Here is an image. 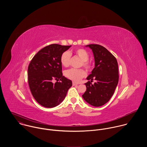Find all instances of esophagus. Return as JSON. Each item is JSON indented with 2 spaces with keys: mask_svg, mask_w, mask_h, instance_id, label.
<instances>
[{
  "mask_svg": "<svg viewBox=\"0 0 147 147\" xmlns=\"http://www.w3.org/2000/svg\"><path fill=\"white\" fill-rule=\"evenodd\" d=\"M77 85H78V83H76L75 82H73V86H77Z\"/></svg>",
  "mask_w": 147,
  "mask_h": 147,
  "instance_id": "34e87169",
  "label": "esophagus"
}]
</instances>
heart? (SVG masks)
Wrapping results in <instances>:
<instances>
[{
  "label": "heart",
  "mask_w": 147,
  "mask_h": 147,
  "mask_svg": "<svg viewBox=\"0 0 147 147\" xmlns=\"http://www.w3.org/2000/svg\"><path fill=\"white\" fill-rule=\"evenodd\" d=\"M72 55H74L81 59V62L80 65V66H83L87 70H90L92 69V63L88 59L90 57L88 52L85 49L81 48L74 49L70 52L68 51L63 52L60 58V63L62 66L66 67L70 66ZM65 75L67 78L72 81L78 82L82 78L86 77V72L83 69H71L66 70L65 72Z\"/></svg>",
  "instance_id": "obj_1"
}]
</instances>
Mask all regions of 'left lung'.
I'll return each mask as SVG.
<instances>
[{"label": "left lung", "instance_id": "8db88e82", "mask_svg": "<svg viewBox=\"0 0 147 147\" xmlns=\"http://www.w3.org/2000/svg\"><path fill=\"white\" fill-rule=\"evenodd\" d=\"M87 46L93 52L95 67L87 78V90L82 98L91 105L98 107L107 103L115 92L119 81L118 64L116 57L103 46ZM94 79L96 82L92 84Z\"/></svg>", "mask_w": 147, "mask_h": 147}]
</instances>
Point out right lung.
<instances>
[{"instance_id": "1", "label": "right lung", "mask_w": 147, "mask_h": 147, "mask_svg": "<svg viewBox=\"0 0 147 147\" xmlns=\"http://www.w3.org/2000/svg\"><path fill=\"white\" fill-rule=\"evenodd\" d=\"M70 47L48 45L38 52L30 63L29 87L34 99L42 107L53 108L58 105L72 86L71 81L63 76L60 60L61 53Z\"/></svg>"}]
</instances>
